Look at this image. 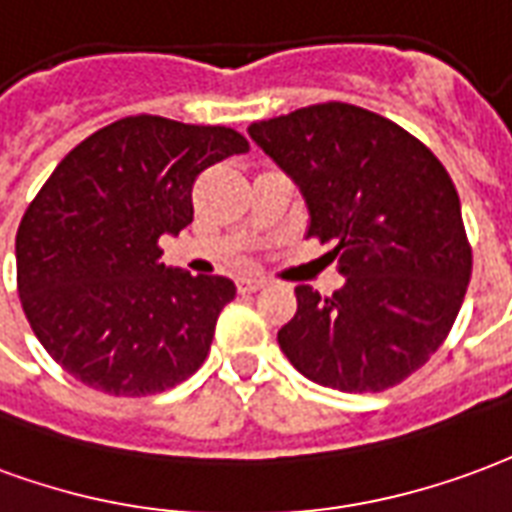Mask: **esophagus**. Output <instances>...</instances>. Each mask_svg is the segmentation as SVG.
I'll use <instances>...</instances> for the list:
<instances>
[{
  "label": "esophagus",
  "mask_w": 512,
  "mask_h": 512,
  "mask_svg": "<svg viewBox=\"0 0 512 512\" xmlns=\"http://www.w3.org/2000/svg\"><path fill=\"white\" fill-rule=\"evenodd\" d=\"M264 286H267L264 278H240V281H237V289H240L242 294L259 292V289H264Z\"/></svg>",
  "instance_id": "1"
}]
</instances>
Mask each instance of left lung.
Instances as JSON below:
<instances>
[{"instance_id": "obj_1", "label": "left lung", "mask_w": 512, "mask_h": 512, "mask_svg": "<svg viewBox=\"0 0 512 512\" xmlns=\"http://www.w3.org/2000/svg\"><path fill=\"white\" fill-rule=\"evenodd\" d=\"M251 138L300 185L308 237L335 242L343 289L297 286L278 330L305 379L341 393L401 384L445 343L472 248L447 169L420 138L352 103H316L253 122Z\"/></svg>"}]
</instances>
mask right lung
<instances>
[{
	"instance_id": "obj_1",
	"label": "right lung",
	"mask_w": 512,
	"mask_h": 512,
	"mask_svg": "<svg viewBox=\"0 0 512 512\" xmlns=\"http://www.w3.org/2000/svg\"><path fill=\"white\" fill-rule=\"evenodd\" d=\"M248 138L223 125L138 114L67 152L16 234L18 297L67 374L108 395H155L210 354L234 283L169 270L163 234L193 220V182Z\"/></svg>"
}]
</instances>
